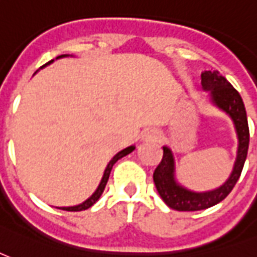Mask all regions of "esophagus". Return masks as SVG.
Returning <instances> with one entry per match:
<instances>
[{
    "instance_id": "obj_1",
    "label": "esophagus",
    "mask_w": 257,
    "mask_h": 257,
    "mask_svg": "<svg viewBox=\"0 0 257 257\" xmlns=\"http://www.w3.org/2000/svg\"><path fill=\"white\" fill-rule=\"evenodd\" d=\"M148 138H150V139H154V140H157V139L159 138V136H158L157 132H153V134L150 135V136H148Z\"/></svg>"
}]
</instances>
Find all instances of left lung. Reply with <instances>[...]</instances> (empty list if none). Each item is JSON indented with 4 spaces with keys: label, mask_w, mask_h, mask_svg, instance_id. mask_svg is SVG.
Instances as JSON below:
<instances>
[{
    "label": "left lung",
    "mask_w": 257,
    "mask_h": 257,
    "mask_svg": "<svg viewBox=\"0 0 257 257\" xmlns=\"http://www.w3.org/2000/svg\"><path fill=\"white\" fill-rule=\"evenodd\" d=\"M201 88L207 92L208 103L227 114L233 121L238 140L237 155L233 170L222 185L211 191L196 192L188 189L178 182L176 177L174 154L172 148L163 146L162 161L154 172V182L162 200L170 208L177 211L206 210L223 200L234 188L235 182L238 181L248 154L249 128L241 95L223 76L219 75L218 70H206L201 73Z\"/></svg>",
    "instance_id": "left-lung-1"
}]
</instances>
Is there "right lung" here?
<instances>
[{"label":"right lung","instance_id":"right-lung-1","mask_svg":"<svg viewBox=\"0 0 257 257\" xmlns=\"http://www.w3.org/2000/svg\"><path fill=\"white\" fill-rule=\"evenodd\" d=\"M64 57H69V54H62V56H58L56 60H60V58H64ZM51 62H54V60L49 61V62H47V64H45V65L42 66V68H45V66L50 65ZM135 148H136L135 146H129V147L121 150L119 153L115 154V155H114V157L110 159V162L107 163V166H106V169H104L103 176H102V180H100L99 185H98V188L95 189L94 193H92V195H91V196L88 197L87 200H84L83 203H80V204H76V206L57 207V208H60V210H65V211H83V210H87V208H90L91 206H94L95 203L99 200V197L102 196V193H103L104 187H106V184H107V180H109L110 172H111V169H113L114 163L117 162L118 159H121V158L125 157V155H128V154L132 153Z\"/></svg>","mask_w":257,"mask_h":257}]
</instances>
